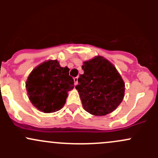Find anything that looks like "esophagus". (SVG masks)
Segmentation results:
<instances>
[{
  "instance_id": "esophagus-1",
  "label": "esophagus",
  "mask_w": 158,
  "mask_h": 158,
  "mask_svg": "<svg viewBox=\"0 0 158 158\" xmlns=\"http://www.w3.org/2000/svg\"><path fill=\"white\" fill-rule=\"evenodd\" d=\"M78 79H79V77L78 76H76V77L74 78V82H75V85H77L78 84Z\"/></svg>"
}]
</instances>
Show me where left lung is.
Segmentation results:
<instances>
[{
  "label": "left lung",
  "instance_id": "8db88e82",
  "mask_svg": "<svg viewBox=\"0 0 158 158\" xmlns=\"http://www.w3.org/2000/svg\"><path fill=\"white\" fill-rule=\"evenodd\" d=\"M84 73L78 79L83 109L93 115H106L120 105L124 98L125 83L114 66L102 56L84 62Z\"/></svg>",
  "mask_w": 158,
  "mask_h": 158
}]
</instances>
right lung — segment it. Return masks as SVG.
Masks as SVG:
<instances>
[{
  "mask_svg": "<svg viewBox=\"0 0 158 158\" xmlns=\"http://www.w3.org/2000/svg\"><path fill=\"white\" fill-rule=\"evenodd\" d=\"M69 69L57 60H49L35 68L28 76L26 88L32 104L40 111L50 113L61 109L68 91L74 88Z\"/></svg>",
  "mask_w": 158,
  "mask_h": 158,
  "instance_id": "add662e5",
  "label": "right lung"
}]
</instances>
